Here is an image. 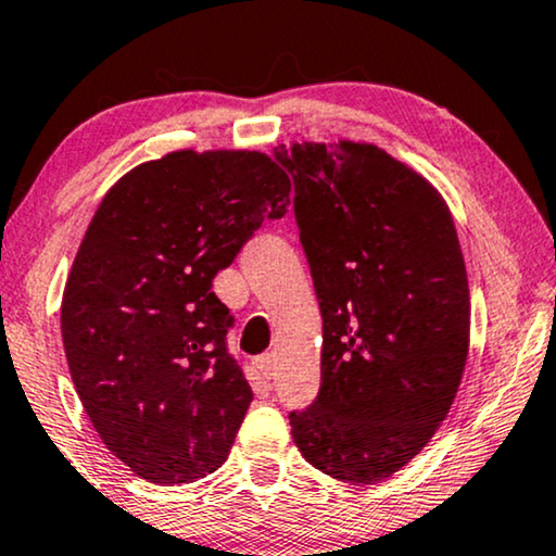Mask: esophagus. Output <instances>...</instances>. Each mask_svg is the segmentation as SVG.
Segmentation results:
<instances>
[{"mask_svg": "<svg viewBox=\"0 0 556 556\" xmlns=\"http://www.w3.org/2000/svg\"><path fill=\"white\" fill-rule=\"evenodd\" d=\"M255 367H257V371H261V375H263L265 379H270L273 375H276V356H270V354L257 356Z\"/></svg>", "mask_w": 556, "mask_h": 556, "instance_id": "esophagus-1", "label": "esophagus"}]
</instances>
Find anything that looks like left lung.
<instances>
[{"mask_svg": "<svg viewBox=\"0 0 556 556\" xmlns=\"http://www.w3.org/2000/svg\"><path fill=\"white\" fill-rule=\"evenodd\" d=\"M324 318L321 390L291 413L303 458L344 483L407 466L451 409L470 341L458 232L435 187L364 141L276 151Z\"/></svg>", "mask_w": 556, "mask_h": 556, "instance_id": "1", "label": "left lung"}]
</instances>
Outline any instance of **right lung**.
I'll use <instances>...</instances> for the list:
<instances>
[{
	"instance_id": "obj_1",
	"label": "right lung",
	"mask_w": 556,
	"mask_h": 556,
	"mask_svg": "<svg viewBox=\"0 0 556 556\" xmlns=\"http://www.w3.org/2000/svg\"><path fill=\"white\" fill-rule=\"evenodd\" d=\"M288 194L263 151L179 149L124 174L90 219L60 308L67 367L105 447L149 483L200 481L230 455L253 390L212 280Z\"/></svg>"
}]
</instances>
